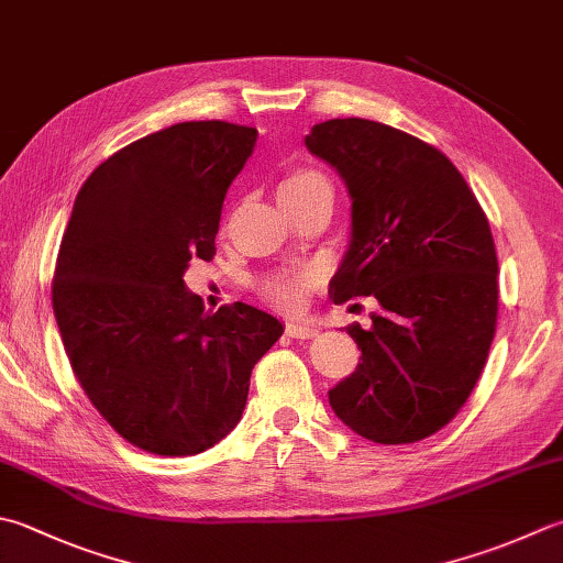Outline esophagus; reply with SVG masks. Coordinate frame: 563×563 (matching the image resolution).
<instances>
[{"label": "esophagus", "mask_w": 563, "mask_h": 563, "mask_svg": "<svg viewBox=\"0 0 563 563\" xmlns=\"http://www.w3.org/2000/svg\"><path fill=\"white\" fill-rule=\"evenodd\" d=\"M285 334L292 339H310L317 334V324L305 322V319H292V322L285 324Z\"/></svg>", "instance_id": "34e87169"}]
</instances>
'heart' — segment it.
Wrapping results in <instances>:
<instances>
[{"label": "heart", "instance_id": "heart-1", "mask_svg": "<svg viewBox=\"0 0 563 563\" xmlns=\"http://www.w3.org/2000/svg\"><path fill=\"white\" fill-rule=\"evenodd\" d=\"M314 185H329V183L324 175L317 170H307V168L295 170L280 183V195L310 190V187H314ZM312 280H314V275L307 271L285 273V275H278V278H273L266 285V295L278 307H285V310H297V307L305 302V295H307V290H310Z\"/></svg>", "mask_w": 563, "mask_h": 563}]
</instances>
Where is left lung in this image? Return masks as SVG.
<instances>
[{"label":"left lung","instance_id":"obj_1","mask_svg":"<svg viewBox=\"0 0 563 563\" xmlns=\"http://www.w3.org/2000/svg\"><path fill=\"white\" fill-rule=\"evenodd\" d=\"M351 197L349 249L329 297H376L371 327H346L356 371L329 390L349 429L412 444L454 420L486 366L498 319L488 219L442 151L371 119H329L305 136Z\"/></svg>","mask_w":563,"mask_h":563}]
</instances>
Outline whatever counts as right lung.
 Returning <instances> with one entry per match:
<instances>
[{"mask_svg":"<svg viewBox=\"0 0 563 563\" xmlns=\"http://www.w3.org/2000/svg\"><path fill=\"white\" fill-rule=\"evenodd\" d=\"M258 131L183 121L109 156L75 197L53 275L65 354L99 415L134 446L195 456L234 429L251 371L280 339L244 302L207 312L183 280L214 256L229 185Z\"/></svg>","mask_w":563,"mask_h":563,"instance_id":"1","label":"right lung"}]
</instances>
